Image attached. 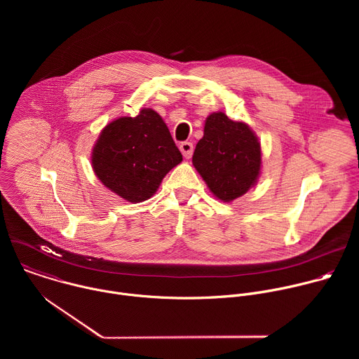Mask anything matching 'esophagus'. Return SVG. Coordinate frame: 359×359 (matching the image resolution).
I'll list each match as a JSON object with an SVG mask.
<instances>
[{
  "label": "esophagus",
  "mask_w": 359,
  "mask_h": 359,
  "mask_svg": "<svg viewBox=\"0 0 359 359\" xmlns=\"http://www.w3.org/2000/svg\"><path fill=\"white\" fill-rule=\"evenodd\" d=\"M179 147H180V151L183 153V156L186 159L191 158V155H193V143L191 142H182Z\"/></svg>",
  "instance_id": "1"
}]
</instances>
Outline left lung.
<instances>
[{
    "instance_id": "left-lung-1",
    "label": "left lung",
    "mask_w": 359,
    "mask_h": 359,
    "mask_svg": "<svg viewBox=\"0 0 359 359\" xmlns=\"http://www.w3.org/2000/svg\"><path fill=\"white\" fill-rule=\"evenodd\" d=\"M191 162L217 198L231 201L257 183L262 146L248 125L215 112L204 123Z\"/></svg>"
}]
</instances>
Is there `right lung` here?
I'll return each instance as SVG.
<instances>
[{
    "mask_svg": "<svg viewBox=\"0 0 359 359\" xmlns=\"http://www.w3.org/2000/svg\"><path fill=\"white\" fill-rule=\"evenodd\" d=\"M182 161L166 123L150 108L107 125L92 150L97 179L130 203L150 198Z\"/></svg>",
    "mask_w": 359,
    "mask_h": 359,
    "instance_id": "1",
    "label": "right lung"
}]
</instances>
